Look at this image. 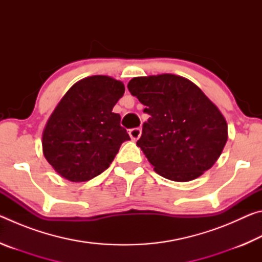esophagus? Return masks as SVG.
Masks as SVG:
<instances>
[{
	"instance_id": "34e87169",
	"label": "esophagus",
	"mask_w": 262,
	"mask_h": 262,
	"mask_svg": "<svg viewBox=\"0 0 262 262\" xmlns=\"http://www.w3.org/2000/svg\"><path fill=\"white\" fill-rule=\"evenodd\" d=\"M141 133H142L141 128H132V129H129V136H130V139H132L133 141L139 140L140 136H141Z\"/></svg>"
}]
</instances>
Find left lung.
I'll list each match as a JSON object with an SVG mask.
<instances>
[{
	"mask_svg": "<svg viewBox=\"0 0 262 262\" xmlns=\"http://www.w3.org/2000/svg\"><path fill=\"white\" fill-rule=\"evenodd\" d=\"M128 90L150 115L136 144L159 176L181 183L214 165L227 143L228 125L200 88L163 74L134 77Z\"/></svg>",
	"mask_w": 262,
	"mask_h": 262,
	"instance_id": "8db88e82",
	"label": "left lung"
}]
</instances>
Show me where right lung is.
<instances>
[{
  "label": "right lung",
  "instance_id": "obj_1",
  "mask_svg": "<svg viewBox=\"0 0 262 262\" xmlns=\"http://www.w3.org/2000/svg\"><path fill=\"white\" fill-rule=\"evenodd\" d=\"M123 94L120 81L97 75L74 84L61 99L42 134L45 158L61 177L73 183L95 178L130 140L112 112Z\"/></svg>",
  "mask_w": 262,
  "mask_h": 262
}]
</instances>
